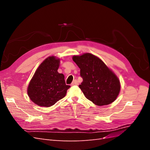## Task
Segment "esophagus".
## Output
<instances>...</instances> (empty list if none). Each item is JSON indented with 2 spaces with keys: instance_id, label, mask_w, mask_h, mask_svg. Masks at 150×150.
Listing matches in <instances>:
<instances>
[{
  "instance_id": "34e87169",
  "label": "esophagus",
  "mask_w": 150,
  "mask_h": 150,
  "mask_svg": "<svg viewBox=\"0 0 150 150\" xmlns=\"http://www.w3.org/2000/svg\"><path fill=\"white\" fill-rule=\"evenodd\" d=\"M78 81H77L76 79H74L73 81H72V83H71V85H72V86L78 85Z\"/></svg>"
}]
</instances>
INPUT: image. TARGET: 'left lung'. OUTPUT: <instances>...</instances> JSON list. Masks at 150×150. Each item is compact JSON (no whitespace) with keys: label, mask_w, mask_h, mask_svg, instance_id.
Wrapping results in <instances>:
<instances>
[{"label":"left lung","mask_w":150,"mask_h":150,"mask_svg":"<svg viewBox=\"0 0 150 150\" xmlns=\"http://www.w3.org/2000/svg\"><path fill=\"white\" fill-rule=\"evenodd\" d=\"M72 59L80 68L83 81L79 85L85 97L98 106L114 101L120 91L118 78L98 57L86 53Z\"/></svg>","instance_id":"8db88e82"}]
</instances>
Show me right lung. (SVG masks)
<instances>
[{
  "label": "right lung",
  "instance_id": "1",
  "mask_svg": "<svg viewBox=\"0 0 150 150\" xmlns=\"http://www.w3.org/2000/svg\"><path fill=\"white\" fill-rule=\"evenodd\" d=\"M60 60L51 56L46 59L30 80L28 94L35 104L50 107L64 98L71 86L66 85L64 76L57 72Z\"/></svg>",
  "mask_w": 150,
  "mask_h": 150
}]
</instances>
